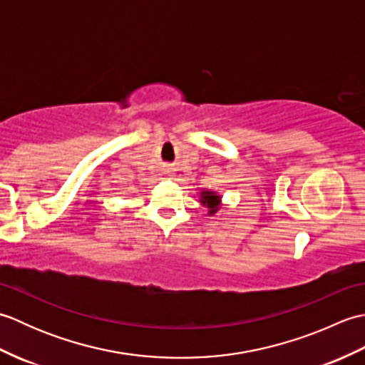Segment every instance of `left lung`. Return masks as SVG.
I'll list each match as a JSON object with an SVG mask.
<instances>
[{
  "mask_svg": "<svg viewBox=\"0 0 365 365\" xmlns=\"http://www.w3.org/2000/svg\"><path fill=\"white\" fill-rule=\"evenodd\" d=\"M200 204L208 208V215H215L221 207V196L215 191L204 190L200 192Z\"/></svg>",
  "mask_w": 365,
  "mask_h": 365,
  "instance_id": "8db88e82",
  "label": "left lung"
}]
</instances>
